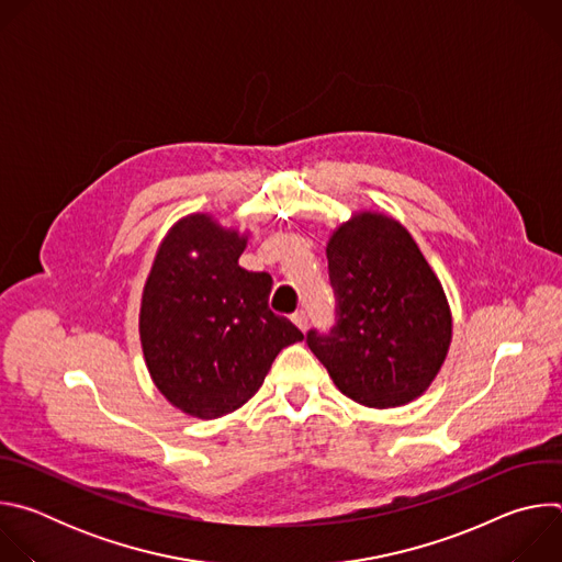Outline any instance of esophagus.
Wrapping results in <instances>:
<instances>
[{"label":"esophagus","mask_w":562,"mask_h":562,"mask_svg":"<svg viewBox=\"0 0 562 562\" xmlns=\"http://www.w3.org/2000/svg\"><path fill=\"white\" fill-rule=\"evenodd\" d=\"M291 319H293V325H295L300 331H306V329H308V315H306L304 308L295 311V313L291 315Z\"/></svg>","instance_id":"esophagus-1"}]
</instances>
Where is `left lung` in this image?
Listing matches in <instances>:
<instances>
[{
    "label": "left lung",
    "instance_id": "1",
    "mask_svg": "<svg viewBox=\"0 0 562 562\" xmlns=\"http://www.w3.org/2000/svg\"><path fill=\"white\" fill-rule=\"evenodd\" d=\"M338 325L306 345L334 384L369 409L409 405L436 380L451 345L445 289L395 217L356 211L327 243Z\"/></svg>",
    "mask_w": 562,
    "mask_h": 562
}]
</instances>
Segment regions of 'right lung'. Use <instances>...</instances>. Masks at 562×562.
I'll use <instances>...</instances> for the list:
<instances>
[{"mask_svg":"<svg viewBox=\"0 0 562 562\" xmlns=\"http://www.w3.org/2000/svg\"><path fill=\"white\" fill-rule=\"evenodd\" d=\"M249 233L211 213L180 217L159 243L139 304L153 384L187 416L215 420L256 395L302 334L269 311L271 276L237 265Z\"/></svg>","mask_w":562,"mask_h":562,"instance_id":"add662e5","label":"right lung"}]
</instances>
